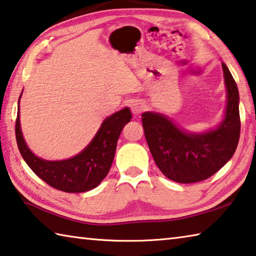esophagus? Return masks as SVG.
Masks as SVG:
<instances>
[{
  "label": "esophagus",
  "instance_id": "esophagus-1",
  "mask_svg": "<svg viewBox=\"0 0 256 256\" xmlns=\"http://www.w3.org/2000/svg\"><path fill=\"white\" fill-rule=\"evenodd\" d=\"M130 108H132V114H135V116H138V114H140L142 112L146 109V104H145V102H142L140 100H137V101H134L132 103Z\"/></svg>",
  "mask_w": 256,
  "mask_h": 256
}]
</instances>
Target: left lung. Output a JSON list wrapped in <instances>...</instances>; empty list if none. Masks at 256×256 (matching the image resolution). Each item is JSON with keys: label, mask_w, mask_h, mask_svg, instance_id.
<instances>
[{"label": "left lung", "mask_w": 256, "mask_h": 256, "mask_svg": "<svg viewBox=\"0 0 256 256\" xmlns=\"http://www.w3.org/2000/svg\"><path fill=\"white\" fill-rule=\"evenodd\" d=\"M226 106L216 128L194 132L180 128L158 112L142 114L145 138L158 168L178 183L204 181L218 172L237 148L240 132V94L235 80L224 64Z\"/></svg>", "instance_id": "left-lung-1"}]
</instances>
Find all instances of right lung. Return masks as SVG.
<instances>
[{
    "label": "right lung",
    "instance_id": "obj_1",
    "mask_svg": "<svg viewBox=\"0 0 256 256\" xmlns=\"http://www.w3.org/2000/svg\"><path fill=\"white\" fill-rule=\"evenodd\" d=\"M21 96L18 101L16 137L20 154L28 166L36 176L57 190L80 194L96 188L110 171L116 142L124 127L132 119L130 109L124 108L103 120L93 140L78 155L62 160H47L38 158L30 150L22 135L20 124Z\"/></svg>",
    "mask_w": 256,
    "mask_h": 256
}]
</instances>
